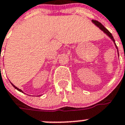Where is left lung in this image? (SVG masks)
Segmentation results:
<instances>
[{
  "instance_id": "left-lung-1",
  "label": "left lung",
  "mask_w": 125,
  "mask_h": 125,
  "mask_svg": "<svg viewBox=\"0 0 125 125\" xmlns=\"http://www.w3.org/2000/svg\"><path fill=\"white\" fill-rule=\"evenodd\" d=\"M92 22L96 24V26H98V27H99V29H101V30H102V31H103V32H104V33H106V34H107V35H108V36H109V37H110V38L112 40H113V42H114V43H115V47H116V48L117 49V45H116V44H115V40H114V37H113V36H112V34H111V33H110V31H108V30L107 29H106V28H105V27H104V26H103V25H102V24H101V23H100V22H98V21H97V20H92ZM117 52H118V51H117Z\"/></svg>"
}]
</instances>
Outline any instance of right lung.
Instances as JSON below:
<instances>
[{
	"label": "right lung",
	"mask_w": 125,
	"mask_h": 125,
	"mask_svg": "<svg viewBox=\"0 0 125 125\" xmlns=\"http://www.w3.org/2000/svg\"><path fill=\"white\" fill-rule=\"evenodd\" d=\"M11 85H13V87H15V89H17V90H18V91H20V92H22V90H20V89H19V88H17V87H15V85H13V83H11Z\"/></svg>",
	"instance_id": "obj_1"
}]
</instances>
